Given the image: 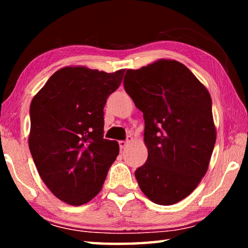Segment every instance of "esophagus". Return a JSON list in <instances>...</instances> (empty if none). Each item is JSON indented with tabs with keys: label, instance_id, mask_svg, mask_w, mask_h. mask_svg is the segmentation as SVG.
<instances>
[{
	"label": "esophagus",
	"instance_id": "1",
	"mask_svg": "<svg viewBox=\"0 0 248 248\" xmlns=\"http://www.w3.org/2000/svg\"><path fill=\"white\" fill-rule=\"evenodd\" d=\"M130 141H132V138H129L127 141H119V146H120V150H124L125 148V145H127Z\"/></svg>",
	"mask_w": 248,
	"mask_h": 248
}]
</instances>
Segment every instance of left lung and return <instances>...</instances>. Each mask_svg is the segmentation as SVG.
I'll return each mask as SVG.
<instances>
[{
	"label": "left lung",
	"mask_w": 248,
	"mask_h": 248,
	"mask_svg": "<svg viewBox=\"0 0 248 248\" xmlns=\"http://www.w3.org/2000/svg\"><path fill=\"white\" fill-rule=\"evenodd\" d=\"M124 85L144 118L148 159L134 173L140 189L154 203L179 202L208 170L217 140L211 96L186 65L169 59L128 70Z\"/></svg>",
	"instance_id": "left-lung-1"
}]
</instances>
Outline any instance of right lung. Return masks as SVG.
<instances>
[{
  "label": "right lung",
  "mask_w": 248,
  "mask_h": 248,
  "mask_svg": "<svg viewBox=\"0 0 248 248\" xmlns=\"http://www.w3.org/2000/svg\"><path fill=\"white\" fill-rule=\"evenodd\" d=\"M124 74L65 66L31 100L29 150L40 178L65 203L93 199L118 156V142L104 139V107Z\"/></svg>",
  "instance_id": "1"
}]
</instances>
